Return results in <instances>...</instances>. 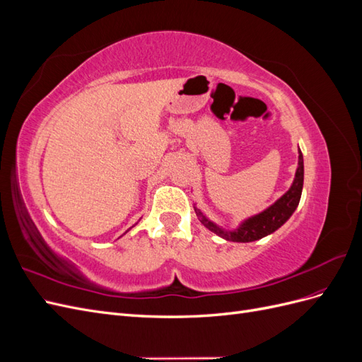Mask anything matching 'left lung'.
Masks as SVG:
<instances>
[{"label":"left lung","instance_id":"8db88e82","mask_svg":"<svg viewBox=\"0 0 362 362\" xmlns=\"http://www.w3.org/2000/svg\"><path fill=\"white\" fill-rule=\"evenodd\" d=\"M302 187H303V157L299 149L298 169H296L293 184L276 202H273L270 206H267L264 211L245 218V221L240 222V225L234 229H225L222 226H218L217 223L210 221V218H208L198 206H194V211H196V216L199 217L201 223L206 229H210L211 233L228 240V242H237V243L255 242V240H259L262 237L270 235L272 233H275L276 229H279L288 221L296 208L299 205L300 196H302Z\"/></svg>","mask_w":362,"mask_h":362}]
</instances>
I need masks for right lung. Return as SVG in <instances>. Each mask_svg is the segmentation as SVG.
Wrapping results in <instances>:
<instances>
[{
  "label": "right lung",
  "instance_id": "right-lung-1",
  "mask_svg": "<svg viewBox=\"0 0 362 362\" xmlns=\"http://www.w3.org/2000/svg\"><path fill=\"white\" fill-rule=\"evenodd\" d=\"M133 226H134V225H133ZM133 226H131V228H133ZM131 228H129V229H131ZM129 229H128V231H129ZM128 231H127V233H128ZM127 233H125V234H127Z\"/></svg>",
  "mask_w": 362,
  "mask_h": 362
}]
</instances>
